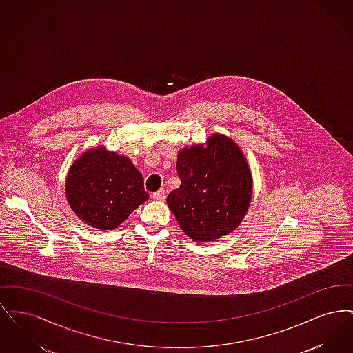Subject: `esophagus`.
Here are the masks:
<instances>
[{
	"instance_id": "1",
	"label": "esophagus",
	"mask_w": 353,
	"mask_h": 353,
	"mask_svg": "<svg viewBox=\"0 0 353 353\" xmlns=\"http://www.w3.org/2000/svg\"><path fill=\"white\" fill-rule=\"evenodd\" d=\"M152 197H153L156 201H164V200H165V190H164V189H160V190L152 193Z\"/></svg>"
}]
</instances>
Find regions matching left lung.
<instances>
[{"mask_svg":"<svg viewBox=\"0 0 353 353\" xmlns=\"http://www.w3.org/2000/svg\"><path fill=\"white\" fill-rule=\"evenodd\" d=\"M176 168L181 184L167 202L185 234L209 242L233 232L252 200L250 169L234 141L213 134L205 148L180 152Z\"/></svg>","mask_w":353,"mask_h":353,"instance_id":"obj_1","label":"left lung"}]
</instances>
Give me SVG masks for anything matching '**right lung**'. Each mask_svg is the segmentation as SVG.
I'll use <instances>...</instances> for the list:
<instances>
[{
  "mask_svg": "<svg viewBox=\"0 0 353 353\" xmlns=\"http://www.w3.org/2000/svg\"><path fill=\"white\" fill-rule=\"evenodd\" d=\"M66 196L79 219L103 230L119 226L150 197L131 160L104 148L85 152L72 164Z\"/></svg>",
  "mask_w": 353,
  "mask_h": 353,
  "instance_id": "add662e5",
  "label": "right lung"
}]
</instances>
